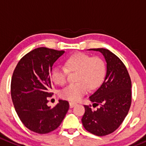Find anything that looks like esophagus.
Wrapping results in <instances>:
<instances>
[{
  "instance_id": "esophagus-1",
  "label": "esophagus",
  "mask_w": 146,
  "mask_h": 146,
  "mask_svg": "<svg viewBox=\"0 0 146 146\" xmlns=\"http://www.w3.org/2000/svg\"><path fill=\"white\" fill-rule=\"evenodd\" d=\"M76 104H76V102H70V108H73V107H75V106H76Z\"/></svg>"
}]
</instances>
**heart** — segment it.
Wrapping results in <instances>:
<instances>
[{
  "mask_svg": "<svg viewBox=\"0 0 146 146\" xmlns=\"http://www.w3.org/2000/svg\"><path fill=\"white\" fill-rule=\"evenodd\" d=\"M66 68L61 65L54 67L51 72L53 83L62 86L68 81L69 71H78L75 84L67 86L60 92L62 99L76 102L88 92V88L95 89L104 81L107 73L105 62L99 57H92L84 52H78L65 61Z\"/></svg>",
  "mask_w": 146,
  "mask_h": 146,
  "instance_id": "obj_1",
  "label": "heart"
}]
</instances>
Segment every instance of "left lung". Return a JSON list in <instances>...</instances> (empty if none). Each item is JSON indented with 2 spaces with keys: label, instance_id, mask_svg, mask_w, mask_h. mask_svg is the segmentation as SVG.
<instances>
[{
  "label": "left lung",
  "instance_id": "obj_1",
  "mask_svg": "<svg viewBox=\"0 0 146 146\" xmlns=\"http://www.w3.org/2000/svg\"><path fill=\"white\" fill-rule=\"evenodd\" d=\"M90 50L104 55L107 73L104 82L89 97L94 107H100L93 110L92 105H84L85 113L81 121L88 132L104 136L115 131L128 113L132 102L131 79L125 65L114 53L104 48Z\"/></svg>",
  "mask_w": 146,
  "mask_h": 146
}]
</instances>
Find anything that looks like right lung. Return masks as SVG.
Listing matches in <instances>:
<instances>
[{"instance_id": "add662e5", "label": "right lung", "mask_w": 146, "mask_h": 146, "mask_svg": "<svg viewBox=\"0 0 146 146\" xmlns=\"http://www.w3.org/2000/svg\"><path fill=\"white\" fill-rule=\"evenodd\" d=\"M64 50L39 47L26 54L14 69L11 94L15 110L26 127L39 134L56 130L69 110V103L59 100L53 108L47 105L53 93L52 67Z\"/></svg>"}]
</instances>
